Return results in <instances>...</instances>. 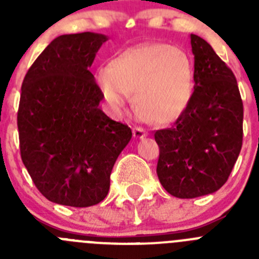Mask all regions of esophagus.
Returning <instances> with one entry per match:
<instances>
[{
    "label": "esophagus",
    "instance_id": "34e87169",
    "mask_svg": "<svg viewBox=\"0 0 259 259\" xmlns=\"http://www.w3.org/2000/svg\"><path fill=\"white\" fill-rule=\"evenodd\" d=\"M132 132H134L135 139H144L145 136H148V132L141 127H134Z\"/></svg>",
    "mask_w": 259,
    "mask_h": 259
}]
</instances>
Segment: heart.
<instances>
[{
  "label": "heart",
  "mask_w": 259,
  "mask_h": 259,
  "mask_svg": "<svg viewBox=\"0 0 259 259\" xmlns=\"http://www.w3.org/2000/svg\"><path fill=\"white\" fill-rule=\"evenodd\" d=\"M97 84L113 110L135 96L137 111L157 124L172 123L184 113L194 93L191 61L168 44L132 48L97 72Z\"/></svg>",
  "instance_id": "heart-1"
}]
</instances>
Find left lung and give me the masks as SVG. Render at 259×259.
<instances>
[{
  "label": "left lung",
  "instance_id": "obj_1",
  "mask_svg": "<svg viewBox=\"0 0 259 259\" xmlns=\"http://www.w3.org/2000/svg\"><path fill=\"white\" fill-rule=\"evenodd\" d=\"M194 93L172 127L158 130V179L178 198L214 193L236 163L244 107L236 77L209 42L191 35Z\"/></svg>",
  "mask_w": 259,
  "mask_h": 259
}]
</instances>
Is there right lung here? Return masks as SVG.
<instances>
[{
  "label": "right lung",
  "mask_w": 259,
  "mask_h": 259,
  "mask_svg": "<svg viewBox=\"0 0 259 259\" xmlns=\"http://www.w3.org/2000/svg\"><path fill=\"white\" fill-rule=\"evenodd\" d=\"M106 40L93 32L58 36L23 80L22 161L41 194L59 205L101 202L116 158L132 137L131 128L98 107L104 96L89 67Z\"/></svg>",
  "instance_id": "add662e5"
}]
</instances>
